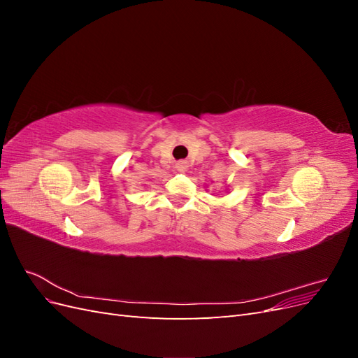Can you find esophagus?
<instances>
[{
	"label": "esophagus",
	"instance_id": "34e87169",
	"mask_svg": "<svg viewBox=\"0 0 358 358\" xmlns=\"http://www.w3.org/2000/svg\"><path fill=\"white\" fill-rule=\"evenodd\" d=\"M187 169H188V166H187L185 161H178L176 162V170L178 171H187Z\"/></svg>",
	"mask_w": 358,
	"mask_h": 358
}]
</instances>
